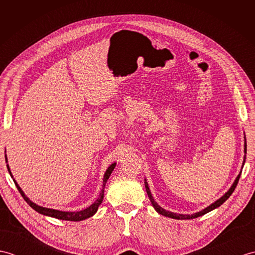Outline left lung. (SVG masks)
<instances>
[{
    "instance_id": "obj_1",
    "label": "left lung",
    "mask_w": 255,
    "mask_h": 255,
    "mask_svg": "<svg viewBox=\"0 0 255 255\" xmlns=\"http://www.w3.org/2000/svg\"><path fill=\"white\" fill-rule=\"evenodd\" d=\"M246 154H247V139H246V134H245V158H243L242 167H243V165H245V162H246ZM240 175H241V171H240L239 174H238V176L236 177L235 182L232 183L231 187H230V188L228 189V191H227V192H226V193L223 195V196H221L219 199L216 200L215 203L210 204L209 206H207V207L204 208L203 210L197 211V213L191 214V215H187V214L184 215V214L172 213V211H169V210H166V209H164V208H162L161 206H160L158 203L155 202L154 198H153V196H152V194H151V192H150V188H149V185H148V182H147V178H144V186H145V191H147L148 196H149V198H150V202H151V204H152L153 208L156 210V213H159V214H160V215H162V216H165V217L173 218V219H181V220H182V219H194V218L200 217V216H203V215H205V214H207V213H209V211L214 210V209H216V208H218L219 206L223 205V204L226 202V200L230 197V195H231L232 193H234L235 188H236V186H237V184H238V182H239Z\"/></svg>"
}]
</instances>
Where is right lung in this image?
<instances>
[{"instance_id":"obj_1","label":"right lung","mask_w":255,"mask_h":255,"mask_svg":"<svg viewBox=\"0 0 255 255\" xmlns=\"http://www.w3.org/2000/svg\"><path fill=\"white\" fill-rule=\"evenodd\" d=\"M5 161H6L7 163V156L6 154H5ZM7 166V170H8V173L10 174V176H12L13 181L15 183L16 187H17V189L19 191L20 195L23 196V198L26 200V203L28 204L30 207L32 209H35L37 213H39L41 215H45V216H49V217H52V218H57V219H61V220H68V221H81V220H84V219H88L90 217H92V216L95 215V213L97 211V209H99V206L102 204L103 202V198H104V188H105V185H106V182L108 178H110L112 172L114 171V169H115L116 166V162H114V163H112L110 166L107 167V170L105 172L104 174V177H103V185H102V191L99 195V197L96 198L95 202L90 205L89 207H86L85 209H82V210H79V211H62V210H58V209H52V208H46V207H42V206H39L37 205L35 203H32L31 200L26 196L25 193L23 192V189H21L19 187V185L17 184V182H16L14 180V177L12 175V172H10V169L8 164H6Z\"/></svg>"}]
</instances>
